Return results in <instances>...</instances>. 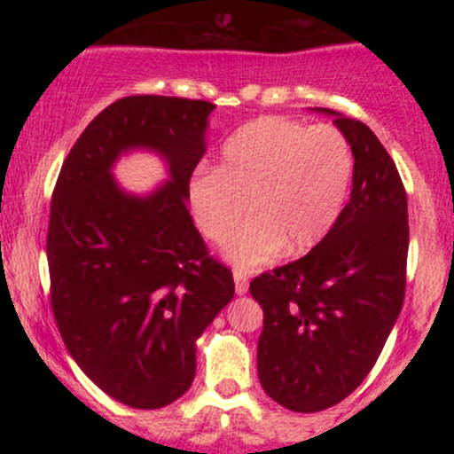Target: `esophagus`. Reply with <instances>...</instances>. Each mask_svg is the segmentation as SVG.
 I'll return each instance as SVG.
<instances>
[{
  "mask_svg": "<svg viewBox=\"0 0 454 454\" xmlns=\"http://www.w3.org/2000/svg\"><path fill=\"white\" fill-rule=\"evenodd\" d=\"M249 288V275L245 270H234V290L237 294H245Z\"/></svg>",
  "mask_w": 454,
  "mask_h": 454,
  "instance_id": "34e87169",
  "label": "esophagus"
}]
</instances>
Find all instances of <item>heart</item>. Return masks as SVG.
<instances>
[{"label":"heart","mask_w":454,"mask_h":454,"mask_svg":"<svg viewBox=\"0 0 454 454\" xmlns=\"http://www.w3.org/2000/svg\"><path fill=\"white\" fill-rule=\"evenodd\" d=\"M354 175L350 140L335 126L260 117L223 145L217 170L190 181V209L202 237L226 243L237 267L269 262L281 249L305 254L340 220Z\"/></svg>","instance_id":"obj_1"}]
</instances>
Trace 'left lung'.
<instances>
[{
  "instance_id": "obj_1",
  "label": "left lung",
  "mask_w": 454,
  "mask_h": 454,
  "mask_svg": "<svg viewBox=\"0 0 454 454\" xmlns=\"http://www.w3.org/2000/svg\"><path fill=\"white\" fill-rule=\"evenodd\" d=\"M335 114L354 153L352 194L320 245L252 279L264 311L258 378L293 411H320L376 364L405 296L408 196L393 158L363 121Z\"/></svg>"
}]
</instances>
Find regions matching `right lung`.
Here are the masks:
<instances>
[{"instance_id":"right-lung-1","label":"right lung","mask_w":454,"mask_h":454,"mask_svg":"<svg viewBox=\"0 0 454 454\" xmlns=\"http://www.w3.org/2000/svg\"><path fill=\"white\" fill-rule=\"evenodd\" d=\"M215 104L170 96L113 102L78 137L57 176L46 258L67 352L104 393L158 410L194 382L196 340L234 296L187 211ZM158 150L171 181L138 199L112 181L128 148Z\"/></svg>"}]
</instances>
